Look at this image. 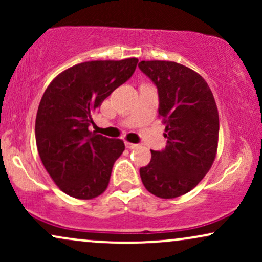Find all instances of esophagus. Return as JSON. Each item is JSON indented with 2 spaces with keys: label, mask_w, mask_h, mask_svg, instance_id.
I'll return each instance as SVG.
<instances>
[{
  "label": "esophagus",
  "mask_w": 262,
  "mask_h": 262,
  "mask_svg": "<svg viewBox=\"0 0 262 262\" xmlns=\"http://www.w3.org/2000/svg\"><path fill=\"white\" fill-rule=\"evenodd\" d=\"M125 146H127L128 149L132 150V149H137L139 145H138V144H133V143H129V141H125Z\"/></svg>",
  "instance_id": "1"
}]
</instances>
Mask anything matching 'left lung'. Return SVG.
I'll return each mask as SVG.
<instances>
[{
  "instance_id": "obj_1",
  "label": "left lung",
  "mask_w": 262,
  "mask_h": 262,
  "mask_svg": "<svg viewBox=\"0 0 262 262\" xmlns=\"http://www.w3.org/2000/svg\"><path fill=\"white\" fill-rule=\"evenodd\" d=\"M139 69L158 87L159 118L166 148L151 150L140 167L143 185L169 200L187 193L206 176L218 149L219 116L213 93L200 74L175 61H140Z\"/></svg>"
}]
</instances>
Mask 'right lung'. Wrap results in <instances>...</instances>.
Instances as JSON below:
<instances>
[{
  "mask_svg": "<svg viewBox=\"0 0 262 262\" xmlns=\"http://www.w3.org/2000/svg\"><path fill=\"white\" fill-rule=\"evenodd\" d=\"M138 59L95 60L60 73L45 90L35 119L40 160L55 185L77 200L106 191L121 139L90 132L92 114L104 98L133 75Z\"/></svg>",
  "mask_w": 262,
  "mask_h": 262,
  "instance_id": "obj_1",
  "label": "right lung"
}]
</instances>
